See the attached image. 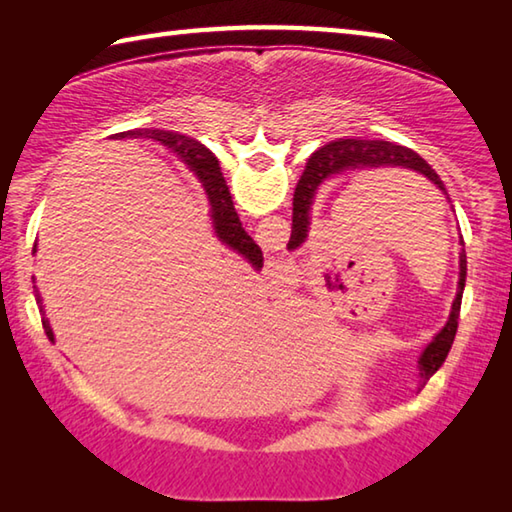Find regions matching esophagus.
Returning a JSON list of instances; mask_svg holds the SVG:
<instances>
[{
	"label": "esophagus",
	"instance_id": "obj_1",
	"mask_svg": "<svg viewBox=\"0 0 512 512\" xmlns=\"http://www.w3.org/2000/svg\"><path fill=\"white\" fill-rule=\"evenodd\" d=\"M266 271L271 273V277H280V280H289L291 277V266H284L277 262V259H268L266 262Z\"/></svg>",
	"mask_w": 512,
	"mask_h": 512
}]
</instances>
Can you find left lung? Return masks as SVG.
<instances>
[{
  "mask_svg": "<svg viewBox=\"0 0 512 512\" xmlns=\"http://www.w3.org/2000/svg\"><path fill=\"white\" fill-rule=\"evenodd\" d=\"M375 167H404L422 173L424 178H429L445 196L447 187L436 171H433L427 160H422L418 153L406 149V146L393 144V142H381V140H336L325 144L323 149H318L311 155L307 162V169L298 180L296 192H293V223H291V239L289 248H298L302 241L307 239L309 232V207L311 198H314L318 185L325 178L334 176V173L348 171V169H375ZM465 277H467V259L465 250L461 253V275H458V293L452 305V314H449L447 325L443 327L436 339H433L427 350L420 357L422 377L429 379L433 372L443 366L449 350H452L456 329H458V314H461V300L465 289Z\"/></svg>",
  "mask_w": 512,
  "mask_h": 512,
  "instance_id": "1",
  "label": "left lung"
}]
</instances>
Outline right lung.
Here are the masks:
<instances>
[{
    "label": "right lung",
    "instance_id": "right-lung-1",
    "mask_svg": "<svg viewBox=\"0 0 512 512\" xmlns=\"http://www.w3.org/2000/svg\"><path fill=\"white\" fill-rule=\"evenodd\" d=\"M115 137H151V140H158L164 146H169V149L176 151L180 158L189 164V169L196 171V176L201 178L207 198H210V205H212L216 235H219L223 244L235 248L237 253L248 257L257 268H262V262H264L262 250H259L255 241L248 237V232L241 228L239 214L235 212V203H232L230 189L225 185L219 160H216L201 142L189 140L185 135L169 133V131H149V128H144V131L117 133ZM42 327H45V334L49 336V341H54V334H51V327L47 320H42Z\"/></svg>",
    "mask_w": 512,
    "mask_h": 512
}]
</instances>
